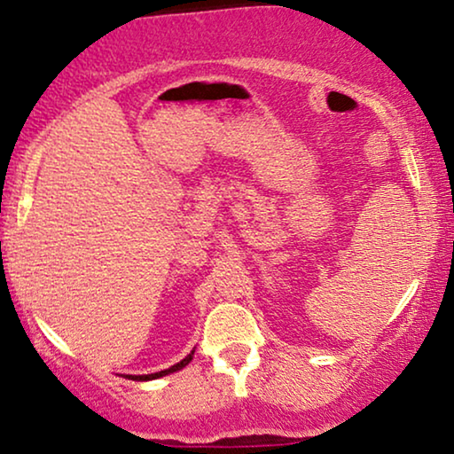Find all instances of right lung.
<instances>
[{"instance_id":"obj_1","label":"right lung","mask_w":454,"mask_h":454,"mask_svg":"<svg viewBox=\"0 0 454 454\" xmlns=\"http://www.w3.org/2000/svg\"><path fill=\"white\" fill-rule=\"evenodd\" d=\"M192 353H195V350H192ZM192 353L189 355V357H184L183 361H180V364L172 365V367H168V370H164V372H157V373H147V376H129V378H130V380H137V382H145V380H155V378L168 376V373H174V372L183 370L184 365H189V364H191V359H192Z\"/></svg>"}]
</instances>
